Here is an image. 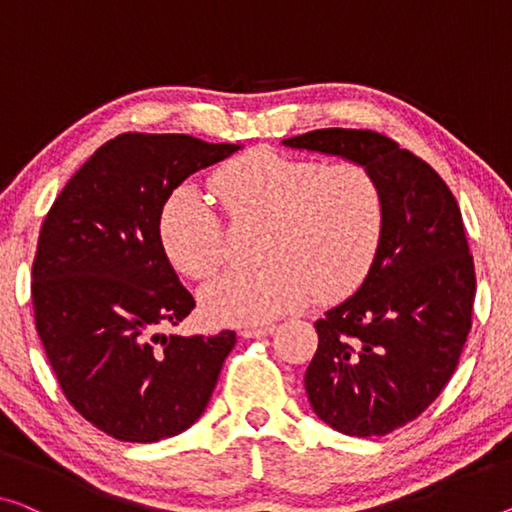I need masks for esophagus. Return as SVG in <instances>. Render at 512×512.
Segmentation results:
<instances>
[{
  "mask_svg": "<svg viewBox=\"0 0 512 512\" xmlns=\"http://www.w3.org/2000/svg\"><path fill=\"white\" fill-rule=\"evenodd\" d=\"M274 334V325H263V327H247L242 329L240 336L245 338H263V336H270Z\"/></svg>",
  "mask_w": 512,
  "mask_h": 512,
  "instance_id": "34e87169",
  "label": "esophagus"
}]
</instances>
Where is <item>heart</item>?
<instances>
[{"label":"heart","mask_w":512,"mask_h":512,"mask_svg":"<svg viewBox=\"0 0 512 512\" xmlns=\"http://www.w3.org/2000/svg\"><path fill=\"white\" fill-rule=\"evenodd\" d=\"M233 224L263 222L265 265L226 272L201 290L203 313L219 325H261L311 295L334 302L371 272L384 233V192L366 164L290 157L256 148L212 178ZM160 242L171 265L206 279L226 256V226L208 196L180 185L160 210Z\"/></svg>","instance_id":"b5f03b06"}]
</instances>
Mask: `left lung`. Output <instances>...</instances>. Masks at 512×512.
Here are the masks:
<instances>
[{
    "mask_svg": "<svg viewBox=\"0 0 512 512\" xmlns=\"http://www.w3.org/2000/svg\"><path fill=\"white\" fill-rule=\"evenodd\" d=\"M283 144L366 164L382 185L380 251L357 293L316 320L304 387L334 430L389 435L442 393L467 343L476 272L458 201L428 162L380 132L325 128Z\"/></svg>",
    "mask_w": 512,
    "mask_h": 512,
    "instance_id": "1",
    "label": "left lung"
}]
</instances>
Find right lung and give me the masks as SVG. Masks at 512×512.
<instances>
[{"instance_id":"1","label":"right lung","mask_w":512,"mask_h":512,"mask_svg":"<svg viewBox=\"0 0 512 512\" xmlns=\"http://www.w3.org/2000/svg\"><path fill=\"white\" fill-rule=\"evenodd\" d=\"M190 135L102 144L47 212L31 267L36 332L68 403L121 442H160L199 419L235 332L162 334L194 297L160 242L167 196L240 151Z\"/></svg>"}]
</instances>
